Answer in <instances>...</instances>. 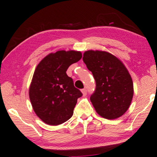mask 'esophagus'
<instances>
[{
  "mask_svg": "<svg viewBox=\"0 0 157 157\" xmlns=\"http://www.w3.org/2000/svg\"><path fill=\"white\" fill-rule=\"evenodd\" d=\"M82 92L83 93V95L85 96L86 94V93H87V91H86V89L84 88V89H82Z\"/></svg>",
  "mask_w": 157,
  "mask_h": 157,
  "instance_id": "obj_1",
  "label": "esophagus"
}]
</instances>
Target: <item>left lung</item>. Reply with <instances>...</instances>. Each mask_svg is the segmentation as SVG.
<instances>
[{
    "label": "left lung",
    "mask_w": 157,
    "mask_h": 157,
    "mask_svg": "<svg viewBox=\"0 0 157 157\" xmlns=\"http://www.w3.org/2000/svg\"><path fill=\"white\" fill-rule=\"evenodd\" d=\"M83 61L92 73L96 83L90 100L97 113L114 119L127 111L133 97V83L124 64L111 54L86 51Z\"/></svg>",
    "instance_id": "obj_1"
}]
</instances>
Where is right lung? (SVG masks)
Returning a JSON list of instances; mask_svg holds the SVG:
<instances>
[{
    "mask_svg": "<svg viewBox=\"0 0 157 157\" xmlns=\"http://www.w3.org/2000/svg\"><path fill=\"white\" fill-rule=\"evenodd\" d=\"M82 57L80 52L62 50L49 54L36 67L29 96L35 113L47 124H61L73 116L82 93L66 71Z\"/></svg>",
    "mask_w": 157,
    "mask_h": 157,
    "instance_id": "1",
    "label": "right lung"
}]
</instances>
